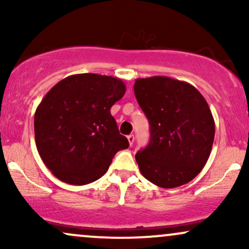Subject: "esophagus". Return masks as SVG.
Instances as JSON below:
<instances>
[{
    "instance_id": "1",
    "label": "esophagus",
    "mask_w": 249,
    "mask_h": 249,
    "mask_svg": "<svg viewBox=\"0 0 249 249\" xmlns=\"http://www.w3.org/2000/svg\"><path fill=\"white\" fill-rule=\"evenodd\" d=\"M127 141H128V144L132 146L133 142H134V136H133V134H130V136H127Z\"/></svg>"
}]
</instances>
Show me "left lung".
<instances>
[{"mask_svg":"<svg viewBox=\"0 0 249 249\" xmlns=\"http://www.w3.org/2000/svg\"><path fill=\"white\" fill-rule=\"evenodd\" d=\"M134 95L150 123V142L136 154L148 181L174 188L196 178L210 158L215 124L193 85L166 76L138 78Z\"/></svg>","mask_w":249,"mask_h":249,"instance_id":"obj_1","label":"left lung"}]
</instances>
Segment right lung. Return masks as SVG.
Masks as SVG:
<instances>
[{
  "instance_id": "right-lung-1",
  "label": "right lung",
  "mask_w": 249,
  "mask_h": 249,
  "mask_svg": "<svg viewBox=\"0 0 249 249\" xmlns=\"http://www.w3.org/2000/svg\"><path fill=\"white\" fill-rule=\"evenodd\" d=\"M122 79L78 73L62 79L36 108L35 141L57 179L87 185L104 176L115 154L128 147L110 108L125 95Z\"/></svg>"
}]
</instances>
